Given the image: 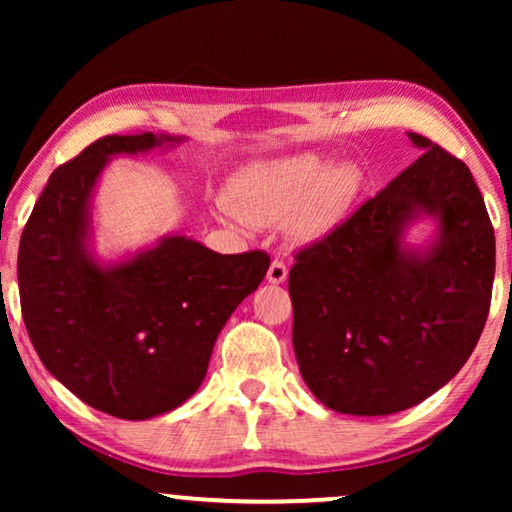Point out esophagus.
<instances>
[{
    "label": "esophagus",
    "instance_id": "34e87169",
    "mask_svg": "<svg viewBox=\"0 0 512 512\" xmlns=\"http://www.w3.org/2000/svg\"><path fill=\"white\" fill-rule=\"evenodd\" d=\"M287 273H289L287 264H284L282 259H273L271 266H268V273H266V277H268V282L280 284V282L287 280Z\"/></svg>",
    "mask_w": 512,
    "mask_h": 512
}]
</instances>
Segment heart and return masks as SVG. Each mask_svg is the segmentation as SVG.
I'll use <instances>...</instances> for the list:
<instances>
[{"label":"heart","instance_id":"1","mask_svg":"<svg viewBox=\"0 0 512 512\" xmlns=\"http://www.w3.org/2000/svg\"><path fill=\"white\" fill-rule=\"evenodd\" d=\"M357 189L359 173L348 164L327 169L320 155L302 153L241 171L223 212L250 225L291 219V230L309 239L341 219Z\"/></svg>","mask_w":512,"mask_h":512}]
</instances>
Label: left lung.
<instances>
[{"instance_id": "obj_1", "label": "left lung", "mask_w": 512, "mask_h": 512, "mask_svg": "<svg viewBox=\"0 0 512 512\" xmlns=\"http://www.w3.org/2000/svg\"><path fill=\"white\" fill-rule=\"evenodd\" d=\"M422 151L289 273L293 350L327 409L391 415L443 388L479 343L495 280V230L467 164L409 133ZM436 215L429 254L401 246L403 225Z\"/></svg>"}]
</instances>
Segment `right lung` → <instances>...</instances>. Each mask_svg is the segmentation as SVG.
I'll list each match as a JSON object with an SVG mask.
<instances>
[{"mask_svg":"<svg viewBox=\"0 0 512 512\" xmlns=\"http://www.w3.org/2000/svg\"><path fill=\"white\" fill-rule=\"evenodd\" d=\"M176 137L106 135L51 173L17 253L22 318L40 361L92 409L146 420L192 397L216 336L264 280V250L219 255L169 237L101 268L85 250L92 187L108 155Z\"/></svg>","mask_w":512,"mask_h":512,"instance_id":"right-lung-1","label":"right lung"}]
</instances>
